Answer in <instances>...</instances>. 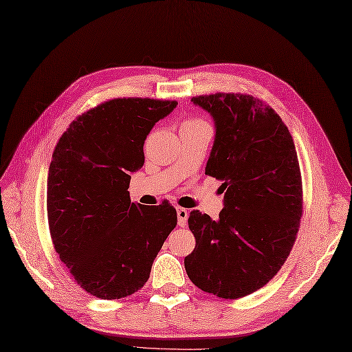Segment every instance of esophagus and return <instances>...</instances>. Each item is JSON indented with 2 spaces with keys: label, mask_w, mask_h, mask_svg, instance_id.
I'll return each instance as SVG.
<instances>
[{
  "label": "esophagus",
  "mask_w": 352,
  "mask_h": 352,
  "mask_svg": "<svg viewBox=\"0 0 352 352\" xmlns=\"http://www.w3.org/2000/svg\"><path fill=\"white\" fill-rule=\"evenodd\" d=\"M177 212V224L181 227L186 226V219H188V210L184 208H176Z\"/></svg>",
  "instance_id": "esophagus-1"
}]
</instances>
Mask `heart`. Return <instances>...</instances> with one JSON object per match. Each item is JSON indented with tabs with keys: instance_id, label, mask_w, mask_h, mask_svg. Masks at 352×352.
Returning <instances> with one entry per match:
<instances>
[{
	"instance_id": "obj_1",
	"label": "heart",
	"mask_w": 352,
	"mask_h": 352,
	"mask_svg": "<svg viewBox=\"0 0 352 352\" xmlns=\"http://www.w3.org/2000/svg\"><path fill=\"white\" fill-rule=\"evenodd\" d=\"M200 124H204V121H201V119H195V118H191V119H186V121L182 124V128H188V126H195V125H200Z\"/></svg>"
}]
</instances>
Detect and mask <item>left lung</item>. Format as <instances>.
<instances>
[{
    "label": "left lung",
    "instance_id": "8db88e82",
    "mask_svg": "<svg viewBox=\"0 0 352 352\" xmlns=\"http://www.w3.org/2000/svg\"><path fill=\"white\" fill-rule=\"evenodd\" d=\"M191 101L215 121L206 175L222 181L226 194L219 219L190 213L195 248L185 270L206 293L245 297L276 275L296 241L303 191L294 140L276 111L251 96Z\"/></svg>",
    "mask_w": 352,
    "mask_h": 352
}]
</instances>
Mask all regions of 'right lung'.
Returning <instances> with one entry per match:
<instances>
[{
    "label": "right lung",
    "instance_id": "right-lung-1",
    "mask_svg": "<svg viewBox=\"0 0 352 352\" xmlns=\"http://www.w3.org/2000/svg\"><path fill=\"white\" fill-rule=\"evenodd\" d=\"M176 101L115 98L76 119L56 143L47 176V219L59 258L87 293L134 294L177 224L176 209L131 203L143 144Z\"/></svg>",
    "mask_w": 352,
    "mask_h": 352
}]
</instances>
